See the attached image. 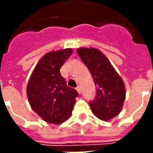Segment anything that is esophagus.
<instances>
[{
	"instance_id": "34e87169",
	"label": "esophagus",
	"mask_w": 153,
	"mask_h": 153,
	"mask_svg": "<svg viewBox=\"0 0 153 153\" xmlns=\"http://www.w3.org/2000/svg\"><path fill=\"white\" fill-rule=\"evenodd\" d=\"M76 91H78V93L80 94H81V88H80V86H77L76 87Z\"/></svg>"
}]
</instances>
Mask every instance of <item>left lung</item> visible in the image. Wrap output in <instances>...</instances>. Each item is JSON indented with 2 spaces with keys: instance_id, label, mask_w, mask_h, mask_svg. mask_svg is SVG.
<instances>
[{
  "instance_id": "left-lung-1",
  "label": "left lung",
  "mask_w": 153,
  "mask_h": 153,
  "mask_svg": "<svg viewBox=\"0 0 153 153\" xmlns=\"http://www.w3.org/2000/svg\"><path fill=\"white\" fill-rule=\"evenodd\" d=\"M77 53L91 72L97 89L91 111L102 121L117 116L126 99V86L106 56L94 48H79Z\"/></svg>"
}]
</instances>
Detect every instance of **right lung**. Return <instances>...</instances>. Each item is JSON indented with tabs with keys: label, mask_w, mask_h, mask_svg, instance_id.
Instances as JSON below:
<instances>
[{
	"label": "right lung",
	"mask_w": 153,
	"mask_h": 153,
	"mask_svg": "<svg viewBox=\"0 0 153 153\" xmlns=\"http://www.w3.org/2000/svg\"><path fill=\"white\" fill-rule=\"evenodd\" d=\"M72 49L50 51L36 65L27 85L32 109L44 121L59 125L71 117L79 94L67 86L60 68L71 55Z\"/></svg>",
	"instance_id": "right-lung-1"
}]
</instances>
